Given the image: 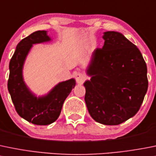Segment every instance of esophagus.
Wrapping results in <instances>:
<instances>
[{
  "mask_svg": "<svg viewBox=\"0 0 156 156\" xmlns=\"http://www.w3.org/2000/svg\"><path fill=\"white\" fill-rule=\"evenodd\" d=\"M75 78H76V81L78 84H82L85 79V77L82 73H78L75 75Z\"/></svg>",
  "mask_w": 156,
  "mask_h": 156,
  "instance_id": "obj_1",
  "label": "esophagus"
}]
</instances>
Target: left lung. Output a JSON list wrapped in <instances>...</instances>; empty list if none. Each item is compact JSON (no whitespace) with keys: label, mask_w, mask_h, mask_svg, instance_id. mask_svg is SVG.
Masks as SVG:
<instances>
[{"label":"left lung","mask_w":156,"mask_h":156,"mask_svg":"<svg viewBox=\"0 0 156 156\" xmlns=\"http://www.w3.org/2000/svg\"><path fill=\"white\" fill-rule=\"evenodd\" d=\"M87 72L85 101L92 118L104 125H119L139 111L148 89L147 66L138 48L123 34L104 33Z\"/></svg>","instance_id":"obj_1"}]
</instances>
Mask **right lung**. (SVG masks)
Segmentation results:
<instances>
[{
	"mask_svg": "<svg viewBox=\"0 0 156 156\" xmlns=\"http://www.w3.org/2000/svg\"><path fill=\"white\" fill-rule=\"evenodd\" d=\"M44 30L36 31L17 44L10 61L7 87L15 110L24 120L36 125H49L58 119L63 103L75 86V79L57 84L46 96L36 98L29 90L23 79L22 69L30 48L35 43L49 41Z\"/></svg>",
	"mask_w": 156,
	"mask_h": 156,
	"instance_id": "1",
	"label": "right lung"
}]
</instances>
